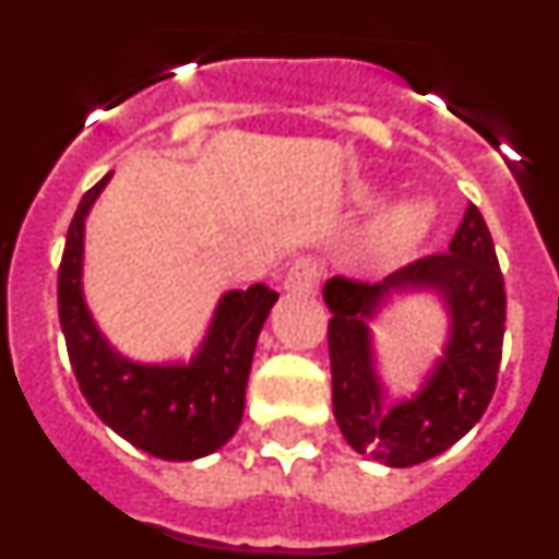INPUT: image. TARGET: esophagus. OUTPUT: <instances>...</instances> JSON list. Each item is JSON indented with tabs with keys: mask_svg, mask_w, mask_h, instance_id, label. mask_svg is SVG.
<instances>
[{
	"mask_svg": "<svg viewBox=\"0 0 559 559\" xmlns=\"http://www.w3.org/2000/svg\"><path fill=\"white\" fill-rule=\"evenodd\" d=\"M319 280H322V265L313 257H299L285 274V288L294 294H313Z\"/></svg>",
	"mask_w": 559,
	"mask_h": 559,
	"instance_id": "obj_1",
	"label": "esophagus"
}]
</instances>
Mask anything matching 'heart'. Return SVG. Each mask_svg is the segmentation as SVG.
I'll return each instance as SVG.
<instances>
[{
    "label": "heart",
    "instance_id": "obj_1",
    "mask_svg": "<svg viewBox=\"0 0 559 559\" xmlns=\"http://www.w3.org/2000/svg\"><path fill=\"white\" fill-rule=\"evenodd\" d=\"M428 224H431V212L426 204L403 201L386 210V215L378 221V240L392 251L408 249L426 235Z\"/></svg>",
    "mask_w": 559,
    "mask_h": 559
}]
</instances>
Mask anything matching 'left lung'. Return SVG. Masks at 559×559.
Instances as JSON below:
<instances>
[{"label": "left lung", "instance_id": "obj_1", "mask_svg": "<svg viewBox=\"0 0 559 559\" xmlns=\"http://www.w3.org/2000/svg\"><path fill=\"white\" fill-rule=\"evenodd\" d=\"M389 287L439 289L452 313V338L427 389L383 409L366 319ZM324 302L333 313L328 324L333 414L355 451L389 467H412L448 451L487 412L501 367L507 290L476 204L464 210L448 251L419 257L380 285L333 276L324 285Z\"/></svg>", "mask_w": 559, "mask_h": 559}]
</instances>
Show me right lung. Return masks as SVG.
Listing matches in <instances>:
<instances>
[{
	"instance_id": "add662e5",
	"label": "right lung",
	"mask_w": 559,
	"mask_h": 559,
	"mask_svg": "<svg viewBox=\"0 0 559 559\" xmlns=\"http://www.w3.org/2000/svg\"><path fill=\"white\" fill-rule=\"evenodd\" d=\"M111 173L78 204L58 269V316L83 397L108 428L140 451L190 462L218 451L240 426L251 358L276 290H229L190 367H147L120 358L97 333L81 294L83 221Z\"/></svg>"
}]
</instances>
